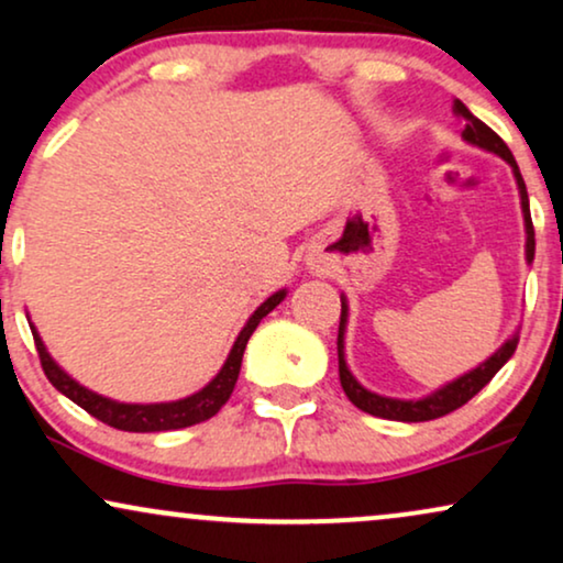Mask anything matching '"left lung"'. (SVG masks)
<instances>
[{
	"label": "left lung",
	"instance_id": "1",
	"mask_svg": "<svg viewBox=\"0 0 563 563\" xmlns=\"http://www.w3.org/2000/svg\"><path fill=\"white\" fill-rule=\"evenodd\" d=\"M454 113L465 119V130H462V137H465L471 145H478L483 151L496 153L499 158H504L515 170V179L519 187V199H522V216H525V231H528V244H525V257L532 262L536 257V231H532V218H530V199H528V189H525L522 174H519V166L515 161V155L507 147L499 134L490 130L488 124H483L478 117H473L471 109H467L462 101H454ZM343 301V311H340V330H338V372H340V384H343L347 400H351L355 408H361L364 412H372L376 418H387V421H402V423H421V421H433V418L446 416V412L457 410L465 405L467 400H473L475 395L481 393L486 384L494 379L496 372L507 364V361L515 355L517 343H519V332L511 334V338L504 343L499 351L490 355L488 361H483L478 368L467 372L460 379H454L444 387L431 393L429 397H421V400H395V397H382L376 393H368L366 387H361L355 382V376L347 372L345 364V324H347V303Z\"/></svg>",
	"mask_w": 563,
	"mask_h": 563
}]
</instances>
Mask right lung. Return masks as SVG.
Returning a JSON list of instances; mask_svg holds the SVG:
<instances>
[{
    "label": "right lung",
    "instance_id": "right-lung-1",
    "mask_svg": "<svg viewBox=\"0 0 563 563\" xmlns=\"http://www.w3.org/2000/svg\"><path fill=\"white\" fill-rule=\"evenodd\" d=\"M283 298H286V290H277V294L269 296L267 301L262 303L252 317H249V322L244 324V330L239 332L236 343H233L223 368H220L218 376L208 384V387H202L199 393L176 402L130 405V402H117L103 395L90 393V389H85L82 384H77L73 376L64 374L62 368L54 364V358L48 355L44 340L38 338L35 327H33V340H35V351H38L41 366H44V374L48 376V382H52L62 395H67L69 400L80 405L82 410H88L92 418H98V421L109 423L119 431H137V433L187 429V426L208 421V418L216 416V412L229 402L233 387H236L241 358H244V347L249 343V338H252V332L257 330L262 317H267L269 311L283 301Z\"/></svg>",
    "mask_w": 563,
    "mask_h": 563
}]
</instances>
